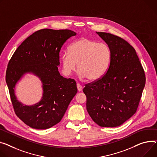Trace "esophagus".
I'll return each mask as SVG.
<instances>
[{
	"label": "esophagus",
	"mask_w": 157,
	"mask_h": 157,
	"mask_svg": "<svg viewBox=\"0 0 157 157\" xmlns=\"http://www.w3.org/2000/svg\"><path fill=\"white\" fill-rule=\"evenodd\" d=\"M77 88H78V90L79 91H81V90H82V86L79 84V83H78L77 84Z\"/></svg>",
	"instance_id": "obj_1"
}]
</instances>
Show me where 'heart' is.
<instances>
[{
  "label": "heart",
  "mask_w": 157,
  "mask_h": 157,
  "mask_svg": "<svg viewBox=\"0 0 157 157\" xmlns=\"http://www.w3.org/2000/svg\"><path fill=\"white\" fill-rule=\"evenodd\" d=\"M111 59L109 47L105 43L86 38H81L72 43L68 51L60 56L62 71L65 75H70L78 69L82 78L90 81L101 78L107 71Z\"/></svg>",
  "instance_id": "b5f03b06"
}]
</instances>
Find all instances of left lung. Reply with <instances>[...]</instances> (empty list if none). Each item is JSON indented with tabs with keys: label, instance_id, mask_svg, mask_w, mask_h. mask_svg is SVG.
<instances>
[{
	"label": "left lung",
	"instance_id": "1",
	"mask_svg": "<svg viewBox=\"0 0 157 157\" xmlns=\"http://www.w3.org/2000/svg\"><path fill=\"white\" fill-rule=\"evenodd\" d=\"M111 52L109 67L101 78L85 85L86 109L101 127L121 126L136 113L146 78L135 49L123 38L97 32Z\"/></svg>",
	"mask_w": 157,
	"mask_h": 157
}]
</instances>
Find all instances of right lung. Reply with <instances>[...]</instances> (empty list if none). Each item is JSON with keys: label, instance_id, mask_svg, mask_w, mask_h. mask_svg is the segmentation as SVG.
I'll use <instances>...</instances> for the list:
<instances>
[{"label": "right lung", "instance_id": "add662e5", "mask_svg": "<svg viewBox=\"0 0 157 157\" xmlns=\"http://www.w3.org/2000/svg\"><path fill=\"white\" fill-rule=\"evenodd\" d=\"M76 33L69 29H42L28 36L10 59L6 81L14 112L29 127L46 129L59 123L77 93L73 79L60 76L59 52L66 40ZM37 75L43 82L42 100L35 105L24 106L16 98L14 88L26 73Z\"/></svg>", "mask_w": 157, "mask_h": 157}]
</instances>
